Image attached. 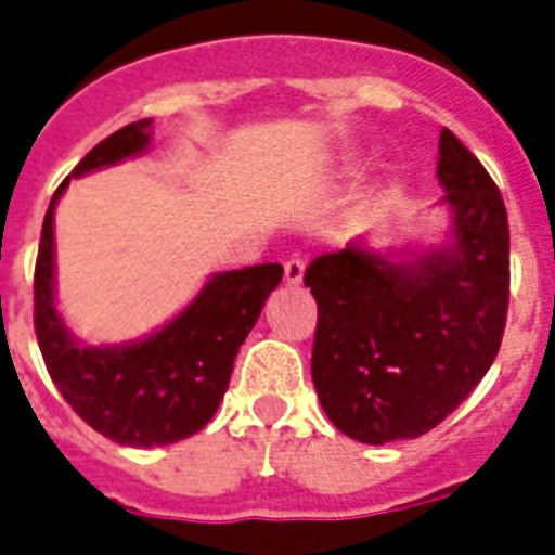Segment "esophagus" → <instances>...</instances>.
<instances>
[{
    "label": "esophagus",
    "instance_id": "1",
    "mask_svg": "<svg viewBox=\"0 0 555 555\" xmlns=\"http://www.w3.org/2000/svg\"><path fill=\"white\" fill-rule=\"evenodd\" d=\"M305 276V259H287L285 262V282L287 285H299Z\"/></svg>",
    "mask_w": 555,
    "mask_h": 555
}]
</instances>
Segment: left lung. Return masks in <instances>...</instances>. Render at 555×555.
Listing matches in <instances>:
<instances>
[{"mask_svg": "<svg viewBox=\"0 0 555 555\" xmlns=\"http://www.w3.org/2000/svg\"><path fill=\"white\" fill-rule=\"evenodd\" d=\"M439 182L453 245L390 262L348 245L305 270L317 299L310 373L333 425L364 444L416 439L473 393L502 345L511 231L502 193L448 128Z\"/></svg>", "mask_w": 555, "mask_h": 555, "instance_id": "obj_1", "label": "left lung"}]
</instances>
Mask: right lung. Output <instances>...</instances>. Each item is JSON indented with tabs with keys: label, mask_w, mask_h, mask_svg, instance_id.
Returning <instances> with one entry per match:
<instances>
[{
	"label": "right lung",
	"mask_w": 555,
	"mask_h": 555,
	"mask_svg": "<svg viewBox=\"0 0 555 555\" xmlns=\"http://www.w3.org/2000/svg\"><path fill=\"white\" fill-rule=\"evenodd\" d=\"M151 119L102 139L70 176L137 156L151 142ZM59 184L44 214L34 273V327L44 367L76 416L96 434L156 448L199 434L231 385L233 362L256 324L282 264L219 273L159 333L125 348H88L65 331L53 301V207L70 182Z\"/></svg>",
	"instance_id": "right-lung-1"
}]
</instances>
